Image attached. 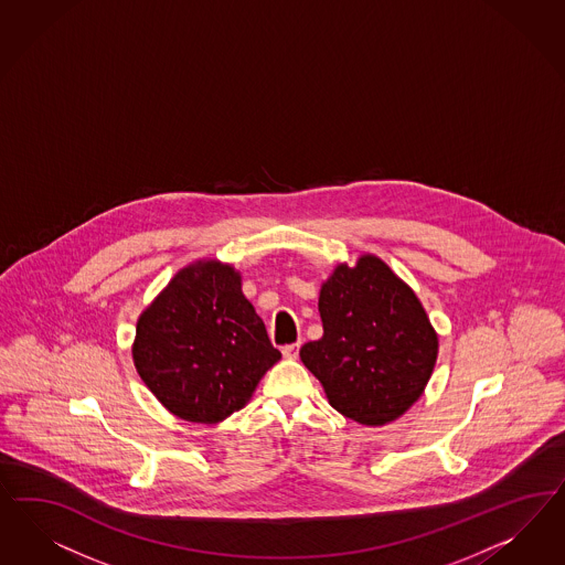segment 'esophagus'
<instances>
[{
    "label": "esophagus",
    "mask_w": 565,
    "mask_h": 565,
    "mask_svg": "<svg viewBox=\"0 0 565 565\" xmlns=\"http://www.w3.org/2000/svg\"><path fill=\"white\" fill-rule=\"evenodd\" d=\"M299 347H301V343H292V345L282 347V355H285L287 360H295V358L299 355Z\"/></svg>",
    "instance_id": "34e87169"
}]
</instances>
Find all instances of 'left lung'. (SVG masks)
I'll list each match as a JSON object with an SVG mask.
<instances>
[{"mask_svg":"<svg viewBox=\"0 0 565 565\" xmlns=\"http://www.w3.org/2000/svg\"><path fill=\"white\" fill-rule=\"evenodd\" d=\"M318 311L324 334L299 358L328 403L364 426L401 418L437 364V330L418 295L379 255L364 254L322 282Z\"/></svg>","mask_w":565,"mask_h":565,"instance_id":"left-lung-1","label":"left lung"}]
</instances>
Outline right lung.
<instances>
[{
	"mask_svg": "<svg viewBox=\"0 0 565 565\" xmlns=\"http://www.w3.org/2000/svg\"><path fill=\"white\" fill-rule=\"evenodd\" d=\"M241 285L235 266L198 259L141 311L132 362L172 416L218 424L249 403L280 360Z\"/></svg>",
	"mask_w": 565,
	"mask_h": 565,
	"instance_id": "add662e5",
	"label": "right lung"
}]
</instances>
